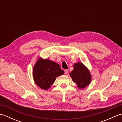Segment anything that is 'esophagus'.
Returning a JSON list of instances; mask_svg holds the SVG:
<instances>
[{"label": "esophagus", "instance_id": "esophagus-1", "mask_svg": "<svg viewBox=\"0 0 122 122\" xmlns=\"http://www.w3.org/2000/svg\"><path fill=\"white\" fill-rule=\"evenodd\" d=\"M68 71L69 70L68 69H66V70H64V73L65 74H67L68 73Z\"/></svg>", "mask_w": 122, "mask_h": 122}]
</instances>
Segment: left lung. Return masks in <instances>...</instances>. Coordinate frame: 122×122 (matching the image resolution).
Segmentation results:
<instances>
[{"label":"left lung","mask_w":122,"mask_h":122,"mask_svg":"<svg viewBox=\"0 0 122 122\" xmlns=\"http://www.w3.org/2000/svg\"><path fill=\"white\" fill-rule=\"evenodd\" d=\"M73 81L76 83L80 89H83L90 84L91 77L89 71L82 63L74 65V70L70 73Z\"/></svg>","instance_id":"obj_1"}]
</instances>
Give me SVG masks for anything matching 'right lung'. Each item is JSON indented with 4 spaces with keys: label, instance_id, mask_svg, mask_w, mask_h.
Instances as JSON below:
<instances>
[{
    "label": "right lung",
    "instance_id": "add662e5",
    "mask_svg": "<svg viewBox=\"0 0 122 122\" xmlns=\"http://www.w3.org/2000/svg\"><path fill=\"white\" fill-rule=\"evenodd\" d=\"M64 74L59 64L49 60L39 59L35 65L33 76L38 86L43 90L50 87L56 77Z\"/></svg>",
    "mask_w": 122,
    "mask_h": 122
}]
</instances>
